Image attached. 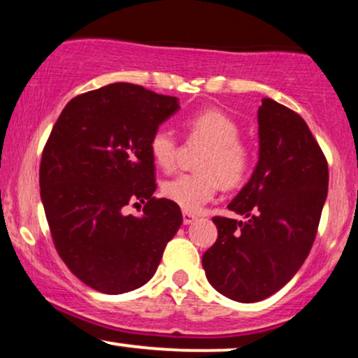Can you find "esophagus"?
I'll return each mask as SVG.
<instances>
[{
	"instance_id": "obj_1",
	"label": "esophagus",
	"mask_w": 358,
	"mask_h": 358,
	"mask_svg": "<svg viewBox=\"0 0 358 358\" xmlns=\"http://www.w3.org/2000/svg\"><path fill=\"white\" fill-rule=\"evenodd\" d=\"M195 220H196V215H193V213L187 212V210L183 212V224H185V225L192 224V222H195Z\"/></svg>"
}]
</instances>
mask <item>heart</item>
I'll use <instances>...</instances> for the list:
<instances>
[{"label":"heart","instance_id":"heart-1","mask_svg":"<svg viewBox=\"0 0 358 358\" xmlns=\"http://www.w3.org/2000/svg\"><path fill=\"white\" fill-rule=\"evenodd\" d=\"M188 134L207 145L199 159L202 171L182 173L163 183L168 200L187 212H199L215 196L220 183L234 188L248 178L252 155L241 141V129L231 116L219 109H203L185 121ZM150 153L162 170L171 171L178 159V143L168 129H156L150 139Z\"/></svg>","mask_w":358,"mask_h":358}]
</instances>
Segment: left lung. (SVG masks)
I'll list each match as a JSON object with an SVG mask.
<instances>
[{
	"label": "left lung",
	"instance_id": "8db88e82",
	"mask_svg": "<svg viewBox=\"0 0 358 358\" xmlns=\"http://www.w3.org/2000/svg\"><path fill=\"white\" fill-rule=\"evenodd\" d=\"M257 122V165L227 205L245 220L213 217L219 236L202 256L208 282L241 303L266 299L298 273L328 193L327 158L305 119L266 97Z\"/></svg>",
	"mask_w": 358,
	"mask_h": 358
}]
</instances>
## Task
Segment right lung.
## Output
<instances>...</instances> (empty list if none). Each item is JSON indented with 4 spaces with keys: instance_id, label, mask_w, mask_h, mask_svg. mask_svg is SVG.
<instances>
[{
    "instance_id": "obj_1",
    "label": "right lung",
    "mask_w": 358,
    "mask_h": 358,
    "mask_svg": "<svg viewBox=\"0 0 358 358\" xmlns=\"http://www.w3.org/2000/svg\"><path fill=\"white\" fill-rule=\"evenodd\" d=\"M178 99L116 82L80 94L53 124L40 163V196L57 252L82 282L106 294L146 285L182 210L155 199L150 139ZM129 203L143 205L129 216Z\"/></svg>"
}]
</instances>
